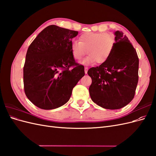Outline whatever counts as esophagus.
Wrapping results in <instances>:
<instances>
[{"mask_svg": "<svg viewBox=\"0 0 156 156\" xmlns=\"http://www.w3.org/2000/svg\"><path fill=\"white\" fill-rule=\"evenodd\" d=\"M88 67H84V72H85V73L87 74V72H88Z\"/></svg>", "mask_w": 156, "mask_h": 156, "instance_id": "esophagus-1", "label": "esophagus"}]
</instances>
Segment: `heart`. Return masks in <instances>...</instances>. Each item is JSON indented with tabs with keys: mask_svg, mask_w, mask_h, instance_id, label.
Instances as JSON below:
<instances>
[{
	"mask_svg": "<svg viewBox=\"0 0 156 156\" xmlns=\"http://www.w3.org/2000/svg\"><path fill=\"white\" fill-rule=\"evenodd\" d=\"M116 45L114 35L105 32H85L79 37V41L72 43V53L75 60H80L87 54L89 55L83 61L84 64L96 62L101 64L110 58Z\"/></svg>",
	"mask_w": 156,
	"mask_h": 156,
	"instance_id": "b5f03b06",
	"label": "heart"
}]
</instances>
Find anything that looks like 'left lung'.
<instances>
[{"label":"left lung","instance_id":"8db88e82","mask_svg":"<svg viewBox=\"0 0 156 156\" xmlns=\"http://www.w3.org/2000/svg\"><path fill=\"white\" fill-rule=\"evenodd\" d=\"M116 45L106 62L90 68L92 100L107 109H119L133 100L139 81V58L122 31L115 32Z\"/></svg>","mask_w":156,"mask_h":156}]
</instances>
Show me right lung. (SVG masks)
<instances>
[{"label": "right lung", "mask_w": 156, "mask_h": 156, "mask_svg": "<svg viewBox=\"0 0 156 156\" xmlns=\"http://www.w3.org/2000/svg\"><path fill=\"white\" fill-rule=\"evenodd\" d=\"M77 34V31L49 25L28 48L23 67L24 90L41 109H53L67 103L73 87L84 75V66L75 62L71 49L72 38Z\"/></svg>", "instance_id": "right-lung-1"}]
</instances>
